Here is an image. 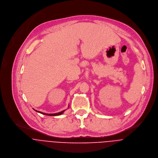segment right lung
Segmentation results:
<instances>
[{
  "label": "right lung",
  "mask_w": 158,
  "mask_h": 158,
  "mask_svg": "<svg viewBox=\"0 0 158 158\" xmlns=\"http://www.w3.org/2000/svg\"><path fill=\"white\" fill-rule=\"evenodd\" d=\"M35 111H37V112H39V113H41V114H45V115H48V116H58V115H60V114H63L64 113V112L65 111V110H64V111H60V112H59V113H53V114H47V113H42V112H40V111H37V110H34Z\"/></svg>",
  "instance_id": "right-lung-1"
}]
</instances>
